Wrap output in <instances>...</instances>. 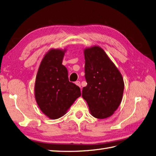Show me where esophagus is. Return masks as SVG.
<instances>
[{"label": "esophagus", "instance_id": "obj_1", "mask_svg": "<svg viewBox=\"0 0 156 156\" xmlns=\"http://www.w3.org/2000/svg\"><path fill=\"white\" fill-rule=\"evenodd\" d=\"M76 84L77 85L78 87H79L80 88V81H79V80H78V81L76 82Z\"/></svg>", "mask_w": 156, "mask_h": 156}]
</instances>
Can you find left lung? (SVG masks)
I'll return each instance as SVG.
<instances>
[{"label": "left lung", "mask_w": 156, "mask_h": 156, "mask_svg": "<svg viewBox=\"0 0 156 156\" xmlns=\"http://www.w3.org/2000/svg\"><path fill=\"white\" fill-rule=\"evenodd\" d=\"M84 54L87 86L83 88L82 97L91 115L105 119L114 114L121 103L125 87L122 75L101 47L85 48Z\"/></svg>", "instance_id": "1"}]
</instances>
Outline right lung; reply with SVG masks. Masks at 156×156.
<instances>
[{"label": "right lung", "instance_id": "1", "mask_svg": "<svg viewBox=\"0 0 156 156\" xmlns=\"http://www.w3.org/2000/svg\"><path fill=\"white\" fill-rule=\"evenodd\" d=\"M66 50L51 49L40 64L35 83V98L48 117L56 119L66 114L79 97L80 90L69 82L66 68L62 64Z\"/></svg>", "mask_w": 156, "mask_h": 156}]
</instances>
